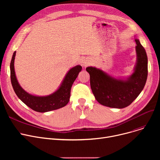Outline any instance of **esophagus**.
Returning a JSON list of instances; mask_svg holds the SVG:
<instances>
[{
  "instance_id": "34e87169",
  "label": "esophagus",
  "mask_w": 160,
  "mask_h": 160,
  "mask_svg": "<svg viewBox=\"0 0 160 160\" xmlns=\"http://www.w3.org/2000/svg\"><path fill=\"white\" fill-rule=\"evenodd\" d=\"M88 64H89V63H88V62H83V66H86V65H88Z\"/></svg>"
}]
</instances>
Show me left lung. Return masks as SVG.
Listing matches in <instances>:
<instances>
[{
  "label": "left lung",
  "mask_w": 160,
  "mask_h": 160,
  "mask_svg": "<svg viewBox=\"0 0 160 160\" xmlns=\"http://www.w3.org/2000/svg\"><path fill=\"white\" fill-rule=\"evenodd\" d=\"M137 63L134 72L126 80L113 78L102 71L88 67L92 92L97 101L103 106L124 108L128 106L140 94L148 75V59L145 50L138 39H135Z\"/></svg>",
  "instance_id": "left-lung-1"
}]
</instances>
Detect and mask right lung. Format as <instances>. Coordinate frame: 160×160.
Here are the masks:
<instances>
[{
  "instance_id": "add662e5",
  "label": "right lung",
  "mask_w": 160,
  "mask_h": 160,
  "mask_svg": "<svg viewBox=\"0 0 160 160\" xmlns=\"http://www.w3.org/2000/svg\"><path fill=\"white\" fill-rule=\"evenodd\" d=\"M16 52H14L10 63V78L15 93L32 110L38 112H47L61 108L69 102L71 89L79 72L82 70L80 65L75 66L67 72L61 86L54 93L46 97L33 96L25 91L17 80L14 70V60Z\"/></svg>"
}]
</instances>
